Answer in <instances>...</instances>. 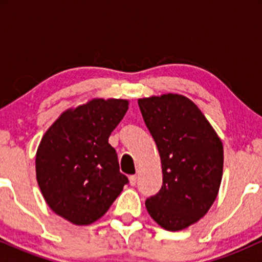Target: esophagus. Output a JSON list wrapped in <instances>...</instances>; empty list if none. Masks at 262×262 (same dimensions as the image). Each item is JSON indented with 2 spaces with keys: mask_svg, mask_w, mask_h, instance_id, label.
I'll use <instances>...</instances> for the list:
<instances>
[{
  "mask_svg": "<svg viewBox=\"0 0 262 262\" xmlns=\"http://www.w3.org/2000/svg\"><path fill=\"white\" fill-rule=\"evenodd\" d=\"M129 183H130V186H135V183H137V176L135 175L129 176Z\"/></svg>",
  "mask_w": 262,
  "mask_h": 262,
  "instance_id": "esophagus-1",
  "label": "esophagus"
}]
</instances>
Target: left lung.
Instances as JSON below:
<instances>
[{
    "instance_id": "1",
    "label": "left lung",
    "mask_w": 262,
    "mask_h": 262,
    "mask_svg": "<svg viewBox=\"0 0 262 262\" xmlns=\"http://www.w3.org/2000/svg\"><path fill=\"white\" fill-rule=\"evenodd\" d=\"M141 116L158 146L162 186L145 201L164 229L179 231L206 215L223 176V144L204 114L177 93L139 98Z\"/></svg>"
}]
</instances>
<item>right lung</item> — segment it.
<instances>
[{
  "mask_svg": "<svg viewBox=\"0 0 262 262\" xmlns=\"http://www.w3.org/2000/svg\"><path fill=\"white\" fill-rule=\"evenodd\" d=\"M128 104L93 98L62 112L41 138L35 155L39 188L50 209L70 223L100 219L128 183L108 143Z\"/></svg>",
  "mask_w": 262,
  "mask_h": 262,
  "instance_id": "add662e5",
  "label": "right lung"
}]
</instances>
